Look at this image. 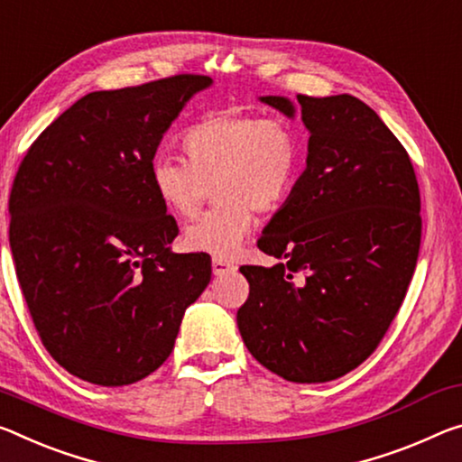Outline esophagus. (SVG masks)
<instances>
[{
  "label": "esophagus",
  "instance_id": "1",
  "mask_svg": "<svg viewBox=\"0 0 462 462\" xmlns=\"http://www.w3.org/2000/svg\"><path fill=\"white\" fill-rule=\"evenodd\" d=\"M211 269H214V275H224V273H232V271H236V265L224 259H214L211 261Z\"/></svg>",
  "mask_w": 462,
  "mask_h": 462
}]
</instances>
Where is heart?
Returning <instances> with one entry per match:
<instances>
[{"label":"heart","mask_w":462,"mask_h":462,"mask_svg":"<svg viewBox=\"0 0 462 462\" xmlns=\"http://www.w3.org/2000/svg\"><path fill=\"white\" fill-rule=\"evenodd\" d=\"M187 162L158 158L150 185L162 208L195 217L208 197L217 203L185 232V246L216 259H234L253 232L254 211L280 209L294 191L302 142L283 119L219 113L189 125L180 135Z\"/></svg>","instance_id":"obj_1"}]
</instances>
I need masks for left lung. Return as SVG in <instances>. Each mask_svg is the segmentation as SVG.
<instances>
[{
  "instance_id": "left-lung-1",
  "label": "left lung",
  "mask_w": 462,
  "mask_h": 462,
  "mask_svg": "<svg viewBox=\"0 0 462 462\" xmlns=\"http://www.w3.org/2000/svg\"><path fill=\"white\" fill-rule=\"evenodd\" d=\"M259 100L309 129L306 171L263 230L273 267H240L236 314L254 360L290 383L360 365L402 304L421 243L420 187L405 148L351 94Z\"/></svg>"
}]
</instances>
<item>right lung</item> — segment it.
I'll return each mask as SVG.
<instances>
[{"mask_svg":"<svg viewBox=\"0 0 462 462\" xmlns=\"http://www.w3.org/2000/svg\"><path fill=\"white\" fill-rule=\"evenodd\" d=\"M208 76L90 92L51 123L10 195V246L42 346L69 374L134 384L166 362L211 280L208 254L172 253L179 226L150 185L172 121Z\"/></svg>","mask_w":462,"mask_h":462,"instance_id":"add662e5","label":"right lung"}]
</instances>
